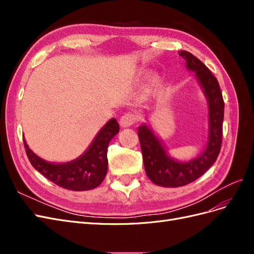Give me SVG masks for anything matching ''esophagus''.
<instances>
[{
	"mask_svg": "<svg viewBox=\"0 0 254 254\" xmlns=\"http://www.w3.org/2000/svg\"><path fill=\"white\" fill-rule=\"evenodd\" d=\"M137 118L132 113H125L120 120V124L122 127H129L133 125L134 123H136Z\"/></svg>",
	"mask_w": 254,
	"mask_h": 254,
	"instance_id": "esophagus-1",
	"label": "esophagus"
}]
</instances>
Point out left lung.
Listing matches in <instances>:
<instances>
[{
  "label": "left lung",
  "instance_id": "8db88e82",
  "mask_svg": "<svg viewBox=\"0 0 254 254\" xmlns=\"http://www.w3.org/2000/svg\"><path fill=\"white\" fill-rule=\"evenodd\" d=\"M179 55L186 60L188 68L195 71L203 88L209 102L210 132L209 142L202 155L190 162L182 163L168 157L163 146L149 127L142 125L137 128L146 175L155 184L166 188L187 186L202 176L216 161L222 143L225 103L219 83L202 61L193 54L182 51Z\"/></svg>",
  "mask_w": 254,
  "mask_h": 254
}]
</instances>
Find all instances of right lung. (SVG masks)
I'll list each match as a JSON object with an SVG mask.
<instances>
[{"mask_svg": "<svg viewBox=\"0 0 254 254\" xmlns=\"http://www.w3.org/2000/svg\"><path fill=\"white\" fill-rule=\"evenodd\" d=\"M120 126L115 119L110 120L98 132L89 149L77 160L64 164H53L42 160L24 147L27 158L36 170L57 186L71 190H88L95 189L105 179L108 170L107 149L112 137L119 133Z\"/></svg>", "mask_w": 254, "mask_h": 254, "instance_id": "1", "label": "right lung"}]
</instances>
